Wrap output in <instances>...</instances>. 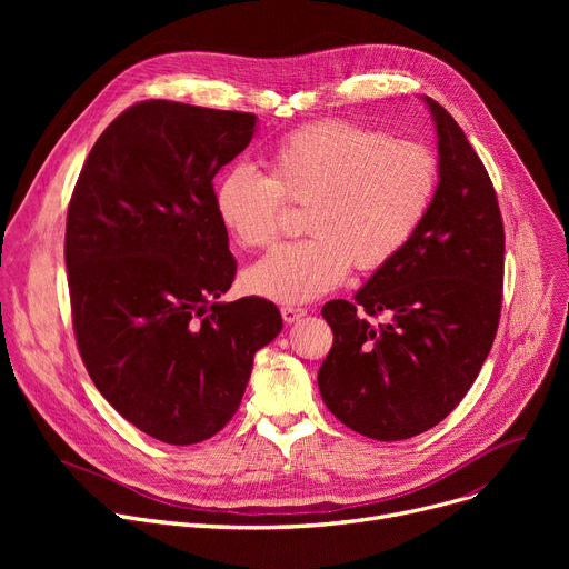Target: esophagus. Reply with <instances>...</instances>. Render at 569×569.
Here are the masks:
<instances>
[{
  "label": "esophagus",
  "instance_id": "34e87169",
  "mask_svg": "<svg viewBox=\"0 0 569 569\" xmlns=\"http://www.w3.org/2000/svg\"><path fill=\"white\" fill-rule=\"evenodd\" d=\"M281 316H283V320H286L288 325H292V322H297L300 318H305L307 311L300 309V307H283V309H281Z\"/></svg>",
  "mask_w": 569,
  "mask_h": 569
}]
</instances>
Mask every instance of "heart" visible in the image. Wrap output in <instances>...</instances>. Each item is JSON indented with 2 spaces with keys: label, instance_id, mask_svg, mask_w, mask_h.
Segmentation results:
<instances>
[{
  "label": "heart",
  "instance_id": "heart-1",
  "mask_svg": "<svg viewBox=\"0 0 569 569\" xmlns=\"http://www.w3.org/2000/svg\"><path fill=\"white\" fill-rule=\"evenodd\" d=\"M438 187V161L410 140L348 122H325L286 138L269 174L239 163L214 187V212L239 247H267L283 200L307 204L302 242L274 249L244 272L251 295L307 305L335 290L350 262L371 272L390 262L422 226Z\"/></svg>",
  "mask_w": 569,
  "mask_h": 569
}]
</instances>
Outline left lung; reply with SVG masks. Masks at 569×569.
Returning <instances> with one entry per match:
<instances>
[{"instance_id":"1","label":"left lung","mask_w":569,"mask_h":569,"mask_svg":"<svg viewBox=\"0 0 569 569\" xmlns=\"http://www.w3.org/2000/svg\"><path fill=\"white\" fill-rule=\"evenodd\" d=\"M420 99L438 144L429 214L352 302L322 307L335 346L318 371L320 397L348 429L385 442L425 433L459 406L491 350L502 300L505 232L487 168L452 114Z\"/></svg>"}]
</instances>
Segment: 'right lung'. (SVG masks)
I'll list each match as a JSON object with an SVG mask.
<instances>
[{
	"label": "right lung",
	"mask_w": 569,
	"mask_h": 569,
	"mask_svg": "<svg viewBox=\"0 0 569 569\" xmlns=\"http://www.w3.org/2000/svg\"><path fill=\"white\" fill-rule=\"evenodd\" d=\"M251 112L144 101L89 152L69 204L67 269L82 362L106 401L168 445L219 433L253 355L283 320L234 279L214 177L256 136Z\"/></svg>",
	"instance_id": "right-lung-1"
}]
</instances>
